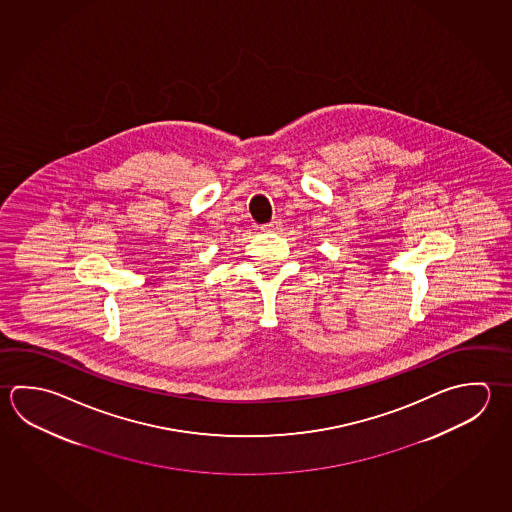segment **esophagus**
<instances>
[{"instance_id":"1","label":"esophagus","mask_w":512,"mask_h":512,"mask_svg":"<svg viewBox=\"0 0 512 512\" xmlns=\"http://www.w3.org/2000/svg\"><path fill=\"white\" fill-rule=\"evenodd\" d=\"M279 223L281 222H279L278 218H274L272 222L261 225V231H265V233H272V231L279 229Z\"/></svg>"}]
</instances>
